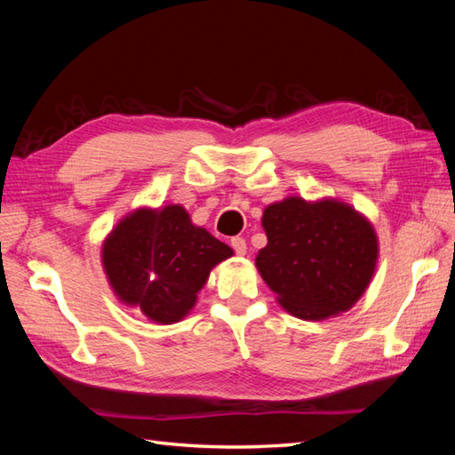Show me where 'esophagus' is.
Wrapping results in <instances>:
<instances>
[{
  "label": "esophagus",
  "mask_w": 455,
  "mask_h": 455,
  "mask_svg": "<svg viewBox=\"0 0 455 455\" xmlns=\"http://www.w3.org/2000/svg\"><path fill=\"white\" fill-rule=\"evenodd\" d=\"M230 246H233V250L235 252L238 254V256H244L246 254V240L243 238V236H235V238H230Z\"/></svg>",
  "instance_id": "obj_1"
}]
</instances>
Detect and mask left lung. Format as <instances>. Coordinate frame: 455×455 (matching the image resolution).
I'll list each match as a JSON object with an SVG mask.
<instances>
[{"mask_svg": "<svg viewBox=\"0 0 455 455\" xmlns=\"http://www.w3.org/2000/svg\"><path fill=\"white\" fill-rule=\"evenodd\" d=\"M262 225L267 246L256 266L291 315L323 321L347 311L370 285L377 236L346 203L287 197L264 211Z\"/></svg>", "mask_w": 455, "mask_h": 455, "instance_id": "left-lung-1", "label": "left lung"}]
</instances>
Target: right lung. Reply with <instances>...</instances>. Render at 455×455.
Masks as SVG:
<instances>
[{"label": "right lung", "instance_id": "1", "mask_svg": "<svg viewBox=\"0 0 455 455\" xmlns=\"http://www.w3.org/2000/svg\"><path fill=\"white\" fill-rule=\"evenodd\" d=\"M230 256L233 250L205 228L193 227L180 205L131 212L103 244L113 291L162 324L186 316L211 269Z\"/></svg>", "mask_w": 455, "mask_h": 455}]
</instances>
